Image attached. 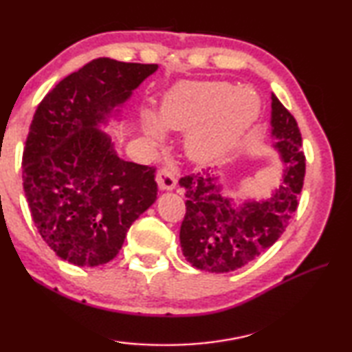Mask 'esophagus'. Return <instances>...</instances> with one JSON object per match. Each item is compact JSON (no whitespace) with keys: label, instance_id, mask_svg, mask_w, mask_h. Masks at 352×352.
Instances as JSON below:
<instances>
[{"label":"esophagus","instance_id":"34e87169","mask_svg":"<svg viewBox=\"0 0 352 352\" xmlns=\"http://www.w3.org/2000/svg\"><path fill=\"white\" fill-rule=\"evenodd\" d=\"M157 183L162 190H172L175 188L177 180L168 168H162L157 172Z\"/></svg>","mask_w":352,"mask_h":352}]
</instances>
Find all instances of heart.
I'll return each instance as SVG.
<instances>
[{
    "mask_svg": "<svg viewBox=\"0 0 352 352\" xmlns=\"http://www.w3.org/2000/svg\"><path fill=\"white\" fill-rule=\"evenodd\" d=\"M259 99L250 88L230 82H183L166 94L155 118L144 113L142 129L153 140L164 130H188L184 152L195 163H210L228 151L259 115Z\"/></svg>",
    "mask_w": 352,
    "mask_h": 352,
    "instance_id": "obj_1",
    "label": "heart"
}]
</instances>
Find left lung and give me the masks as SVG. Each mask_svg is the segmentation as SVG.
<instances>
[{
  "instance_id": "left-lung-1",
  "label": "left lung",
  "mask_w": 352,
  "mask_h": 352,
  "mask_svg": "<svg viewBox=\"0 0 352 352\" xmlns=\"http://www.w3.org/2000/svg\"><path fill=\"white\" fill-rule=\"evenodd\" d=\"M273 147L283 162V178L270 199L241 205L226 197L217 177L180 178L186 190V214L180 228L184 258L199 270L226 273L241 269L265 252L285 231L298 208L306 174L301 133L295 118L272 93Z\"/></svg>"
}]
</instances>
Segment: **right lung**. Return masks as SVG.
<instances>
[{"label": "right lung", "mask_w": 352, "mask_h": 352, "mask_svg": "<svg viewBox=\"0 0 352 352\" xmlns=\"http://www.w3.org/2000/svg\"><path fill=\"white\" fill-rule=\"evenodd\" d=\"M158 65L94 58L35 110L23 152V188L40 236L79 267L110 262L157 200L155 169L124 162L100 132Z\"/></svg>", "instance_id": "right-lung-1"}]
</instances>
